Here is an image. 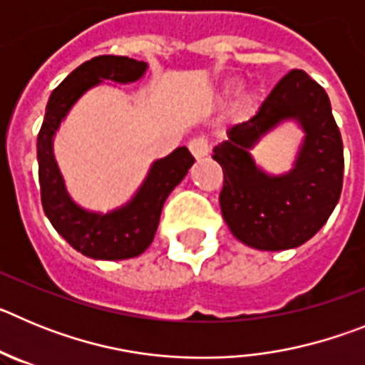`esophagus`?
Returning a JSON list of instances; mask_svg holds the SVG:
<instances>
[{
    "label": "esophagus",
    "instance_id": "1",
    "mask_svg": "<svg viewBox=\"0 0 365 365\" xmlns=\"http://www.w3.org/2000/svg\"><path fill=\"white\" fill-rule=\"evenodd\" d=\"M190 151H192V155L195 157V159H202V157H206L208 155V151H210V144H208V138L205 137H195L190 140L188 144Z\"/></svg>",
    "mask_w": 365,
    "mask_h": 365
}]
</instances>
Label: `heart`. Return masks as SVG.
I'll use <instances>...</instances> for the list:
<instances>
[{
  "mask_svg": "<svg viewBox=\"0 0 365 365\" xmlns=\"http://www.w3.org/2000/svg\"><path fill=\"white\" fill-rule=\"evenodd\" d=\"M234 89H235V82H230V83H227V86L222 87V95L225 96H228V95H232V93H234ZM256 93L254 91H241L240 95H237V98H235V102H234V115L235 117H240V118H245L247 117V115H250V113H252V109H254V106H256Z\"/></svg>",
  "mask_w": 365,
  "mask_h": 365,
  "instance_id": "heart-1",
  "label": "heart"
}]
</instances>
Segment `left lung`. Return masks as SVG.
<instances>
[{"mask_svg":"<svg viewBox=\"0 0 365 365\" xmlns=\"http://www.w3.org/2000/svg\"><path fill=\"white\" fill-rule=\"evenodd\" d=\"M287 120H294L306 137L292 170L272 176L257 166L250 150ZM227 133L212 157L222 168L219 205L232 234L272 252L311 240L333 214L344 180V144L324 87L292 69L250 120Z\"/></svg>","mask_w":365,"mask_h":365,"instance_id":"left-lung-1","label":"left lung"}]
</instances>
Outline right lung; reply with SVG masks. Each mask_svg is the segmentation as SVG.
Segmentation results:
<instances>
[{
	"mask_svg": "<svg viewBox=\"0 0 365 365\" xmlns=\"http://www.w3.org/2000/svg\"><path fill=\"white\" fill-rule=\"evenodd\" d=\"M146 69V62L128 56L104 54L87 60L54 89L38 133V177L45 215L74 250L93 259H130L143 254L153 241L164 201L195 163L186 146L155 160L131 201L108 214L86 210L67 193L54 159L53 140L69 109L83 93L104 80L137 82Z\"/></svg>",
	"mask_w": 365,
	"mask_h": 365,
	"instance_id": "1",
	"label": "right lung"
}]
</instances>
